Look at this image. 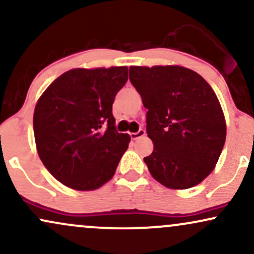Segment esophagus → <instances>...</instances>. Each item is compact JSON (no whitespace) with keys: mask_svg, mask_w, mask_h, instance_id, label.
<instances>
[{"mask_svg":"<svg viewBox=\"0 0 254 254\" xmlns=\"http://www.w3.org/2000/svg\"><path fill=\"white\" fill-rule=\"evenodd\" d=\"M145 135V131L143 129H139L137 132H131L130 136H131V139H137L139 138V137L144 136Z\"/></svg>","mask_w":254,"mask_h":254,"instance_id":"34e87169","label":"esophagus"}]
</instances>
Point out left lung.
I'll use <instances>...</instances> for the list:
<instances>
[{"mask_svg":"<svg viewBox=\"0 0 254 254\" xmlns=\"http://www.w3.org/2000/svg\"><path fill=\"white\" fill-rule=\"evenodd\" d=\"M129 76L148 109L154 150L143 160L151 176L174 190L203 182L226 142V121L210 84L179 65L130 66Z\"/></svg>","mask_w":254,"mask_h":254,"instance_id":"obj_1","label":"left lung"}]
</instances>
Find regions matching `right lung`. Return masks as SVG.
<instances>
[{"label":"right lung","mask_w":254,"mask_h":254,"mask_svg":"<svg viewBox=\"0 0 254 254\" xmlns=\"http://www.w3.org/2000/svg\"><path fill=\"white\" fill-rule=\"evenodd\" d=\"M127 81V66L71 69L39 98L33 115L37 150L63 185L90 191L113 177L130 142L116 129L112 115Z\"/></svg>","instance_id":"add662e5"}]
</instances>
